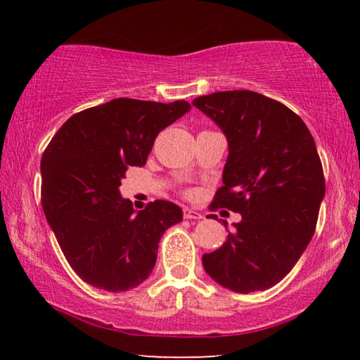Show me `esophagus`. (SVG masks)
<instances>
[{"mask_svg":"<svg viewBox=\"0 0 360 360\" xmlns=\"http://www.w3.org/2000/svg\"><path fill=\"white\" fill-rule=\"evenodd\" d=\"M184 217L186 219H193V221H200V219H203V216L200 214V212H197V211H193V210H191V208H184Z\"/></svg>","mask_w":360,"mask_h":360,"instance_id":"obj_1","label":"esophagus"}]
</instances>
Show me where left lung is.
Wrapping results in <instances>:
<instances>
[{"label":"left lung","instance_id":"8db88e82","mask_svg":"<svg viewBox=\"0 0 360 360\" xmlns=\"http://www.w3.org/2000/svg\"><path fill=\"white\" fill-rule=\"evenodd\" d=\"M192 105L229 143L211 210L241 214L224 245L203 255L205 271L238 294L270 289L302 257L318 222L326 181L314 139L288 106L251 90L198 96Z\"/></svg>","mask_w":360,"mask_h":360}]
</instances>
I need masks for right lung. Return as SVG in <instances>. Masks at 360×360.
Listing matches in <instances>:
<instances>
[{"label": "right lung", "instance_id": "right-lung-1", "mask_svg": "<svg viewBox=\"0 0 360 360\" xmlns=\"http://www.w3.org/2000/svg\"><path fill=\"white\" fill-rule=\"evenodd\" d=\"M191 111L187 101L115 98L65 122L41 158L42 210L76 275L125 292L154 270L158 243L182 210L167 200L135 211L119 187L143 167L158 133Z\"/></svg>", "mask_w": 360, "mask_h": 360}]
</instances>
